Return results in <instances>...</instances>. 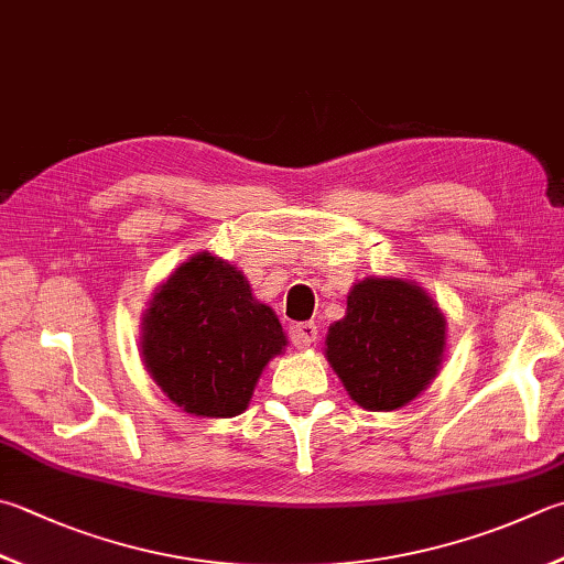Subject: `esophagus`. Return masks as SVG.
<instances>
[{
	"label": "esophagus",
	"instance_id": "obj_1",
	"mask_svg": "<svg viewBox=\"0 0 564 564\" xmlns=\"http://www.w3.org/2000/svg\"><path fill=\"white\" fill-rule=\"evenodd\" d=\"M290 336H292V344H294L296 348H310V346H314V344H316V338H318V328H316V324H314V322H304V324H296V326H292Z\"/></svg>",
	"mask_w": 564,
	"mask_h": 564
}]
</instances>
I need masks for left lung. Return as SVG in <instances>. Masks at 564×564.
Listing matches in <instances>:
<instances>
[{"label": "left lung", "instance_id": "obj_1", "mask_svg": "<svg viewBox=\"0 0 564 564\" xmlns=\"http://www.w3.org/2000/svg\"><path fill=\"white\" fill-rule=\"evenodd\" d=\"M447 318L432 296L400 278H366L346 316L328 326L326 358L350 400L370 412L408 405L437 376Z\"/></svg>", "mask_w": 564, "mask_h": 564}]
</instances>
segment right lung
<instances>
[{"label": "right lung", "mask_w": 564, "mask_h": 564, "mask_svg": "<svg viewBox=\"0 0 564 564\" xmlns=\"http://www.w3.org/2000/svg\"><path fill=\"white\" fill-rule=\"evenodd\" d=\"M286 346L280 318L242 272L198 252L159 284L142 316L144 366L174 405L196 417H236Z\"/></svg>", "instance_id": "obj_1"}]
</instances>
